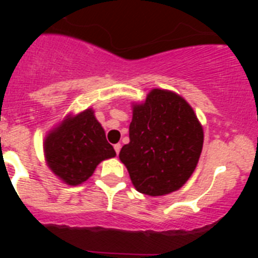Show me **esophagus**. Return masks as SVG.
<instances>
[{"instance_id": "esophagus-1", "label": "esophagus", "mask_w": 258, "mask_h": 258, "mask_svg": "<svg viewBox=\"0 0 258 258\" xmlns=\"http://www.w3.org/2000/svg\"><path fill=\"white\" fill-rule=\"evenodd\" d=\"M113 149H115L116 154L118 155V152H120V150H121V145H120V143H116V145L113 146Z\"/></svg>"}]
</instances>
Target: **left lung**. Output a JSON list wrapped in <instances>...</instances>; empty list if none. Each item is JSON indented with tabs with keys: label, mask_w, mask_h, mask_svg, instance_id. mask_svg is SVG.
Returning <instances> with one entry per match:
<instances>
[{
	"label": "left lung",
	"mask_w": 258,
	"mask_h": 258,
	"mask_svg": "<svg viewBox=\"0 0 258 258\" xmlns=\"http://www.w3.org/2000/svg\"><path fill=\"white\" fill-rule=\"evenodd\" d=\"M129 143L120 160L137 191L163 197L179 190L194 173L204 132L188 102L177 93L152 89L145 101L132 104Z\"/></svg>",
	"instance_id": "8db88e82"
}]
</instances>
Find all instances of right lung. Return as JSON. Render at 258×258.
I'll list each match as a JSON object with an SVG mask.
<instances>
[{
  "label": "right lung",
  "instance_id": "add662e5",
  "mask_svg": "<svg viewBox=\"0 0 258 258\" xmlns=\"http://www.w3.org/2000/svg\"><path fill=\"white\" fill-rule=\"evenodd\" d=\"M45 161L60 181L79 186L88 181L101 161L116 156L106 133L94 115L86 108L68 113L50 129L44 140Z\"/></svg>",
  "mask_w": 258,
  "mask_h": 258
}]
</instances>
